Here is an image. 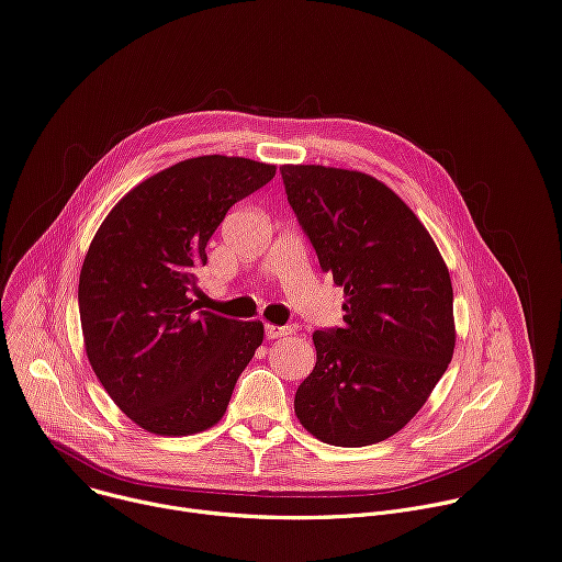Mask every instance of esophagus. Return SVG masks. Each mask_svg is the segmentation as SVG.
Returning a JSON list of instances; mask_svg holds the SVG:
<instances>
[{"instance_id":"1","label":"esophagus","mask_w":562,"mask_h":562,"mask_svg":"<svg viewBox=\"0 0 562 562\" xmlns=\"http://www.w3.org/2000/svg\"><path fill=\"white\" fill-rule=\"evenodd\" d=\"M288 335H292V328H288V326H274V324L266 326L268 339H279V337H288Z\"/></svg>"}]
</instances>
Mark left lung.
Masks as SVG:
<instances>
[{
	"mask_svg": "<svg viewBox=\"0 0 562 562\" xmlns=\"http://www.w3.org/2000/svg\"><path fill=\"white\" fill-rule=\"evenodd\" d=\"M281 176L322 270L346 296L344 326L313 335L317 363L294 413L326 445H378L415 417L451 363L447 263L378 178L322 165H283Z\"/></svg>",
	"mask_w": 562,
	"mask_h": 562,
	"instance_id": "1",
	"label": "left lung"
}]
</instances>
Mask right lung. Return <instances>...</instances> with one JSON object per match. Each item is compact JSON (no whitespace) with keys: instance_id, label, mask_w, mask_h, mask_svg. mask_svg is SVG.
Masks as SVG:
<instances>
[{"instance_id":"1","label":"right lung","mask_w":562,"mask_h":562,"mask_svg":"<svg viewBox=\"0 0 562 562\" xmlns=\"http://www.w3.org/2000/svg\"><path fill=\"white\" fill-rule=\"evenodd\" d=\"M277 173L249 158L201 156L158 171L100 225L80 272L87 357L117 408L156 435L214 426L263 341L192 301L205 247L227 210Z\"/></svg>"}]
</instances>
